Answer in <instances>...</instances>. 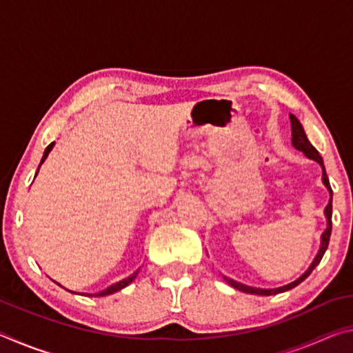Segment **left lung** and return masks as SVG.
<instances>
[{"instance_id": "left-lung-1", "label": "left lung", "mask_w": 353, "mask_h": 353, "mask_svg": "<svg viewBox=\"0 0 353 353\" xmlns=\"http://www.w3.org/2000/svg\"><path fill=\"white\" fill-rule=\"evenodd\" d=\"M290 119H291V135H292V146H294L296 149H299V151H302L303 154L307 155L308 159H313L318 162L321 166H322V181H324L325 187L328 188V191H330V201H328V204L325 207V216H327V229L324 234H322V240H321V249L318 255H316V259L313 260L312 265H310L308 270L302 274L301 277H299L297 280H294V282H291L288 285L285 286H280V288H274V290H263V288H254V286H248V285H243V283H238L235 282V280L232 279H225V282L229 283L230 286H234V288L240 290L243 292H250V294H260V296H272V294H279V292H283V291H288L291 288H294V286H297L301 282H303L310 274L313 272V270L316 266L319 265V261L322 260V256H324L325 250L328 248V241H330V235H332V199H333V191H332V187H330V182H328V177H327V172H325V166H324V162H322V157L319 155V152L316 151V148L312 145V143L308 141L307 135H305V130H303L302 124L299 123V119L294 117V115H290Z\"/></svg>"}]
</instances>
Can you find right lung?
<instances>
[{
    "mask_svg": "<svg viewBox=\"0 0 353 353\" xmlns=\"http://www.w3.org/2000/svg\"><path fill=\"white\" fill-rule=\"evenodd\" d=\"M52 146H54V141L51 143V145H48L46 146V149H45V152H43V157H41V160H40V165L45 162V159L48 157V154H50V151L52 149ZM40 165H39V168H40ZM37 172H39V170H37ZM137 277V272H134L132 276H129L128 279H124V280H121V282H118V283H113L112 286H109V288L107 290H104V291H101V292H98V294H94V296H109V294H112V292H117V291H119V290H123L124 286H128L129 283H132V280ZM90 296V294H88Z\"/></svg>",
    "mask_w": 353,
    "mask_h": 353,
    "instance_id": "add662e5",
    "label": "right lung"
}]
</instances>
